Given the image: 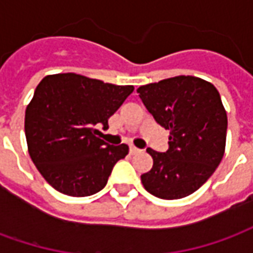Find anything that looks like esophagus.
<instances>
[{
	"label": "esophagus",
	"mask_w": 253,
	"mask_h": 253,
	"mask_svg": "<svg viewBox=\"0 0 253 253\" xmlns=\"http://www.w3.org/2000/svg\"><path fill=\"white\" fill-rule=\"evenodd\" d=\"M139 152H141V150L138 148H135V146H130V154H137L139 153Z\"/></svg>",
	"instance_id": "34e87169"
}]
</instances>
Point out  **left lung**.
Segmentation results:
<instances>
[{
	"mask_svg": "<svg viewBox=\"0 0 253 253\" xmlns=\"http://www.w3.org/2000/svg\"><path fill=\"white\" fill-rule=\"evenodd\" d=\"M156 122L169 130L165 153L148 149L152 169L145 190L161 199L191 195L214 173L225 153L228 116L217 88L194 76L161 80L137 89Z\"/></svg>",
	"mask_w": 253,
	"mask_h": 253,
	"instance_id": "left-lung-1",
	"label": "left lung"
}]
</instances>
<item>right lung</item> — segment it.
Segmentation results:
<instances>
[{
  "mask_svg": "<svg viewBox=\"0 0 253 253\" xmlns=\"http://www.w3.org/2000/svg\"><path fill=\"white\" fill-rule=\"evenodd\" d=\"M132 85H114L76 73L50 74L25 110L28 153L41 175L61 194L89 196L103 190L128 146L107 145L97 125L108 127Z\"/></svg>",
  "mask_w": 253,
  "mask_h": 253,
  "instance_id": "obj_1",
  "label": "right lung"
}]
</instances>
